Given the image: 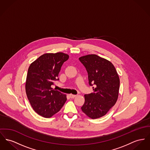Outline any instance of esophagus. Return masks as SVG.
<instances>
[{"instance_id": "34e87169", "label": "esophagus", "mask_w": 150, "mask_h": 150, "mask_svg": "<svg viewBox=\"0 0 150 150\" xmlns=\"http://www.w3.org/2000/svg\"><path fill=\"white\" fill-rule=\"evenodd\" d=\"M69 97L71 98H74L76 96V95H74V94H70L69 95Z\"/></svg>"}]
</instances>
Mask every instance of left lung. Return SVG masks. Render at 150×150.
<instances>
[{"mask_svg":"<svg viewBox=\"0 0 150 150\" xmlns=\"http://www.w3.org/2000/svg\"><path fill=\"white\" fill-rule=\"evenodd\" d=\"M79 60L87 70L89 85H94V92L85 95L81 109L91 118H99L106 115L117 100L118 74L111 62L96 54L84 56Z\"/></svg>","mask_w":150,"mask_h":150,"instance_id":"1","label":"left lung"}]
</instances>
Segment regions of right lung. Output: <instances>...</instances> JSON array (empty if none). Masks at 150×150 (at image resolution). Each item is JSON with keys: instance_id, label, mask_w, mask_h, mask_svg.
Segmentation results:
<instances>
[{"instance_id": "obj_1", "label": "right lung", "mask_w": 150, "mask_h": 150, "mask_svg": "<svg viewBox=\"0 0 150 150\" xmlns=\"http://www.w3.org/2000/svg\"><path fill=\"white\" fill-rule=\"evenodd\" d=\"M69 56L62 52L45 53L30 66L25 83L27 98L33 109L44 118H50L60 111L67 96L52 88L64 62Z\"/></svg>"}]
</instances>
